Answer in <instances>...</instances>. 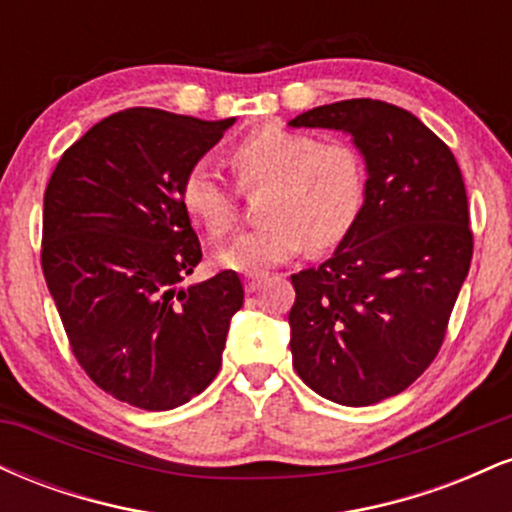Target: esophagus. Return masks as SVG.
Segmentation results:
<instances>
[{"label":"esophagus","mask_w":512,"mask_h":512,"mask_svg":"<svg viewBox=\"0 0 512 512\" xmlns=\"http://www.w3.org/2000/svg\"><path fill=\"white\" fill-rule=\"evenodd\" d=\"M262 281H264V274H248V279H245V291L255 293L257 289H260Z\"/></svg>","instance_id":"34e87169"}]
</instances>
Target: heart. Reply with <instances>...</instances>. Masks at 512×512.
I'll use <instances>...</instances> for the list:
<instances>
[{
	"label": "heart",
	"mask_w": 512,
	"mask_h": 512,
	"mask_svg": "<svg viewBox=\"0 0 512 512\" xmlns=\"http://www.w3.org/2000/svg\"><path fill=\"white\" fill-rule=\"evenodd\" d=\"M228 163L240 185L267 182L262 226L240 233L216 260L243 274H260L301 255L305 245L332 248L351 231L366 199V161L351 142H320L308 132L267 125L238 139ZM187 214L211 238L236 221L238 192L221 170L199 158L180 182Z\"/></svg>",
	"instance_id": "heart-1"
}]
</instances>
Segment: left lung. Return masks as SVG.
<instances>
[{
	"label": "left lung",
	"mask_w": 512,
	"mask_h": 512,
	"mask_svg": "<svg viewBox=\"0 0 512 512\" xmlns=\"http://www.w3.org/2000/svg\"><path fill=\"white\" fill-rule=\"evenodd\" d=\"M291 127L351 134L366 199L320 267L291 276L293 368L344 407L395 397L436 358L472 262L467 190L452 151L409 110L351 98Z\"/></svg>",
	"instance_id": "left-lung-1"
}]
</instances>
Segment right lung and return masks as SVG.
I'll list each match as a JSON object with an SVG mask.
<instances>
[{"label":"right lung","mask_w":512,"mask_h":512,"mask_svg":"<svg viewBox=\"0 0 512 512\" xmlns=\"http://www.w3.org/2000/svg\"><path fill=\"white\" fill-rule=\"evenodd\" d=\"M236 117L129 108L64 151L45 190L43 274L69 344L103 392L146 411L190 402L216 378L243 284L202 260L180 182Z\"/></svg>","instance_id":"right-lung-1"}]
</instances>
